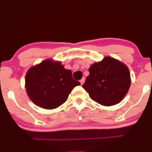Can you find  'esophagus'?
<instances>
[{"mask_svg": "<svg viewBox=\"0 0 152 152\" xmlns=\"http://www.w3.org/2000/svg\"><path fill=\"white\" fill-rule=\"evenodd\" d=\"M84 82H85V78H82V79H81V80H80V83H81V85H83Z\"/></svg>", "mask_w": 152, "mask_h": 152, "instance_id": "obj_1", "label": "esophagus"}]
</instances>
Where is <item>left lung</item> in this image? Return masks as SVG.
Returning <instances> with one entry per match:
<instances>
[{
	"instance_id": "1",
	"label": "left lung",
	"mask_w": 152,
	"mask_h": 152,
	"mask_svg": "<svg viewBox=\"0 0 152 152\" xmlns=\"http://www.w3.org/2000/svg\"><path fill=\"white\" fill-rule=\"evenodd\" d=\"M82 87L90 99L104 106L118 104L125 97L131 85L130 73L126 65L110 56L96 62L89 68Z\"/></svg>"
}]
</instances>
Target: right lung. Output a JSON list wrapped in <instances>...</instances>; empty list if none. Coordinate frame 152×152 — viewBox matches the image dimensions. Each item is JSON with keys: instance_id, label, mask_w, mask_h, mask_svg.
Wrapping results in <instances>:
<instances>
[{"instance_id": "right-lung-1", "label": "right lung", "mask_w": 152, "mask_h": 152, "mask_svg": "<svg viewBox=\"0 0 152 152\" xmlns=\"http://www.w3.org/2000/svg\"><path fill=\"white\" fill-rule=\"evenodd\" d=\"M25 81L31 100L46 110L57 108L65 103L72 90L81 85L73 79L71 70L52 59H46L31 67Z\"/></svg>"}]
</instances>
